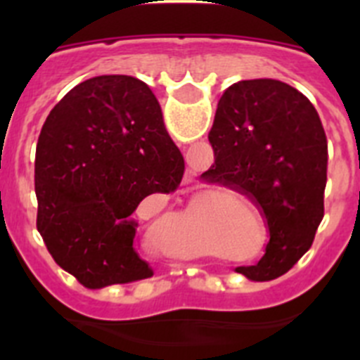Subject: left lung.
Instances as JSON below:
<instances>
[{"instance_id":"1","label":"left lung","mask_w":360,"mask_h":360,"mask_svg":"<svg viewBox=\"0 0 360 360\" xmlns=\"http://www.w3.org/2000/svg\"><path fill=\"white\" fill-rule=\"evenodd\" d=\"M214 164L200 176L247 196L269 227L265 256L236 272L270 281L311 247L324 216L328 141L316 108L274 79L232 84L209 133Z\"/></svg>"}]
</instances>
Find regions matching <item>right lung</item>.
I'll use <instances>...</instances> for the list:
<instances>
[{
    "label": "right lung",
    "instance_id": "1",
    "mask_svg": "<svg viewBox=\"0 0 360 360\" xmlns=\"http://www.w3.org/2000/svg\"><path fill=\"white\" fill-rule=\"evenodd\" d=\"M186 164L157 97L129 75H98L53 106L36 148L37 231L56 263L86 288L153 276L133 249L131 218L169 195Z\"/></svg>",
    "mask_w": 360,
    "mask_h": 360
}]
</instances>
